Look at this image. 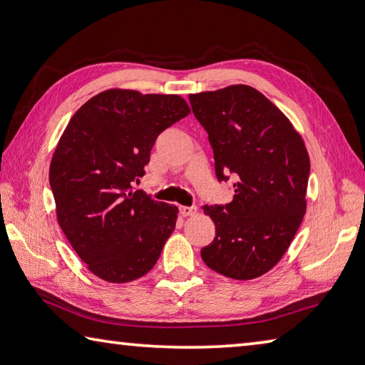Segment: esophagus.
I'll return each instance as SVG.
<instances>
[{"mask_svg": "<svg viewBox=\"0 0 365 365\" xmlns=\"http://www.w3.org/2000/svg\"><path fill=\"white\" fill-rule=\"evenodd\" d=\"M196 212H197L196 206H180V214L183 217H191V215H195Z\"/></svg>", "mask_w": 365, "mask_h": 365, "instance_id": "34e87169", "label": "esophagus"}]
</instances>
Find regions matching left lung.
I'll return each instance as SVG.
<instances>
[{
  "instance_id": "1",
  "label": "left lung",
  "mask_w": 365,
  "mask_h": 365,
  "mask_svg": "<svg viewBox=\"0 0 365 365\" xmlns=\"http://www.w3.org/2000/svg\"><path fill=\"white\" fill-rule=\"evenodd\" d=\"M206 128L219 180L235 177L225 206H202L215 238L201 250L209 269L251 280L279 264L306 214L311 160L288 117L250 85L191 93Z\"/></svg>"
}]
</instances>
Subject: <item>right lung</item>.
I'll return each instance as SVG.
<instances>
[{
    "label": "right lung",
    "instance_id": "1",
    "mask_svg": "<svg viewBox=\"0 0 365 365\" xmlns=\"http://www.w3.org/2000/svg\"><path fill=\"white\" fill-rule=\"evenodd\" d=\"M190 114L180 95L110 88L71 117L49 164L56 219L91 274L127 283L148 274L175 228L178 207L132 183L158 135Z\"/></svg>",
    "mask_w": 365,
    "mask_h": 365
}]
</instances>
